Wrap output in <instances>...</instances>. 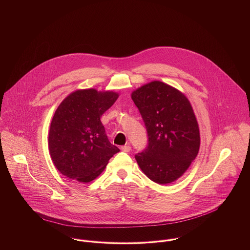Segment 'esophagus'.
Instances as JSON below:
<instances>
[{"label":"esophagus","instance_id":"1","mask_svg":"<svg viewBox=\"0 0 250 250\" xmlns=\"http://www.w3.org/2000/svg\"><path fill=\"white\" fill-rule=\"evenodd\" d=\"M121 150L123 151V152H130L131 151V146H130V144H126V145H124V146H122L121 147Z\"/></svg>","mask_w":250,"mask_h":250}]
</instances>
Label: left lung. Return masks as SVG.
I'll list each match as a JSON object with an SVG mask.
<instances>
[{
    "label": "left lung",
    "instance_id": "left-lung-1",
    "mask_svg": "<svg viewBox=\"0 0 250 250\" xmlns=\"http://www.w3.org/2000/svg\"><path fill=\"white\" fill-rule=\"evenodd\" d=\"M148 134V145L136 160L143 173L167 185L180 178L196 158L198 123L188 99L175 87L153 81L131 95Z\"/></svg>",
    "mask_w": 250,
    "mask_h": 250
}]
</instances>
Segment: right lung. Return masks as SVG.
I'll list each match as a JSON object with an SVG mask.
<instances>
[{"instance_id": "1", "label": "right lung", "mask_w": 250, "mask_h": 250, "mask_svg": "<svg viewBox=\"0 0 250 250\" xmlns=\"http://www.w3.org/2000/svg\"><path fill=\"white\" fill-rule=\"evenodd\" d=\"M118 93L79 89L70 93L53 116L48 146L57 169L67 178L88 183L106 168L119 149L108 142L100 120Z\"/></svg>"}]
</instances>
